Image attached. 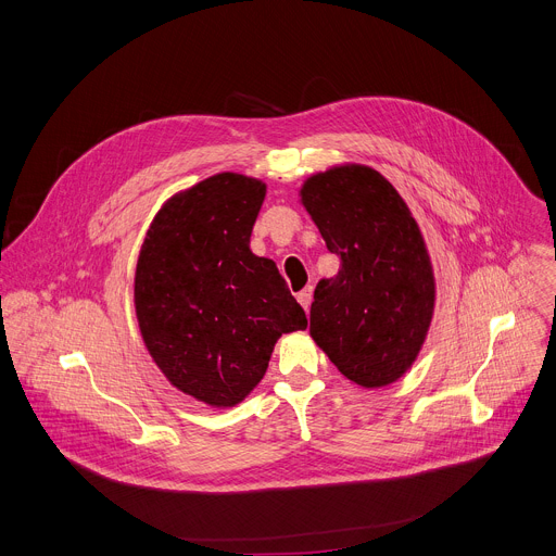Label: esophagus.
Segmentation results:
<instances>
[{"instance_id": "34e87169", "label": "esophagus", "mask_w": 556, "mask_h": 556, "mask_svg": "<svg viewBox=\"0 0 556 556\" xmlns=\"http://www.w3.org/2000/svg\"><path fill=\"white\" fill-rule=\"evenodd\" d=\"M296 301L303 305V309L307 312V307H309V303H312V288L307 286V288H303L299 294H296Z\"/></svg>"}]
</instances>
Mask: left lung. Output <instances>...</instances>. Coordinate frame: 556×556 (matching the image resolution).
<instances>
[{
	"label": "left lung",
	"mask_w": 556,
	"mask_h": 556,
	"mask_svg": "<svg viewBox=\"0 0 556 556\" xmlns=\"http://www.w3.org/2000/svg\"><path fill=\"white\" fill-rule=\"evenodd\" d=\"M299 198L341 257L339 273L316 283L309 337L350 382L387 387L412 369L433 319L422 230L401 193L367 165L312 174Z\"/></svg>",
	"instance_id": "left-lung-1"
}]
</instances>
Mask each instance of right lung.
I'll return each instance as SVG.
<instances>
[{"label": "right lung", "instance_id": "right-lung-1", "mask_svg": "<svg viewBox=\"0 0 556 556\" xmlns=\"http://www.w3.org/2000/svg\"><path fill=\"white\" fill-rule=\"evenodd\" d=\"M266 182L222 172L155 213L140 247L134 305L144 348L191 399L226 409L260 384L303 307L268 257L251 251Z\"/></svg>", "mask_w": 556, "mask_h": 556}]
</instances>
